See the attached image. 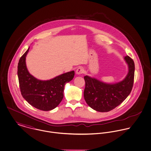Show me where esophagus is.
Instances as JSON below:
<instances>
[{
	"label": "esophagus",
	"instance_id": "obj_1",
	"mask_svg": "<svg viewBox=\"0 0 151 151\" xmlns=\"http://www.w3.org/2000/svg\"><path fill=\"white\" fill-rule=\"evenodd\" d=\"M84 72V69L82 67H79L76 71V74L78 75H80V74H82Z\"/></svg>",
	"mask_w": 151,
	"mask_h": 151
}]
</instances>
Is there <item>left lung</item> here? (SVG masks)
Listing matches in <instances>:
<instances>
[{
    "instance_id": "left-lung-1",
    "label": "left lung",
    "mask_w": 151,
    "mask_h": 151,
    "mask_svg": "<svg viewBox=\"0 0 151 151\" xmlns=\"http://www.w3.org/2000/svg\"><path fill=\"white\" fill-rule=\"evenodd\" d=\"M124 60L129 66V72L124 79L119 83H105L88 76L84 77V98L90 107L99 112H109L130 94L134 83L135 65L129 56L124 57Z\"/></svg>"
}]
</instances>
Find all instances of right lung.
<instances>
[{
	"label": "right lung",
	"instance_id": "obj_1",
	"mask_svg": "<svg viewBox=\"0 0 151 151\" xmlns=\"http://www.w3.org/2000/svg\"><path fill=\"white\" fill-rule=\"evenodd\" d=\"M29 47L20 58L18 64V78L23 98L35 108L45 111L56 108L64 97L65 84L72 80L74 70L49 81H40L31 75L26 66L25 58Z\"/></svg>",
	"mask_w": 151,
	"mask_h": 151
}]
</instances>
